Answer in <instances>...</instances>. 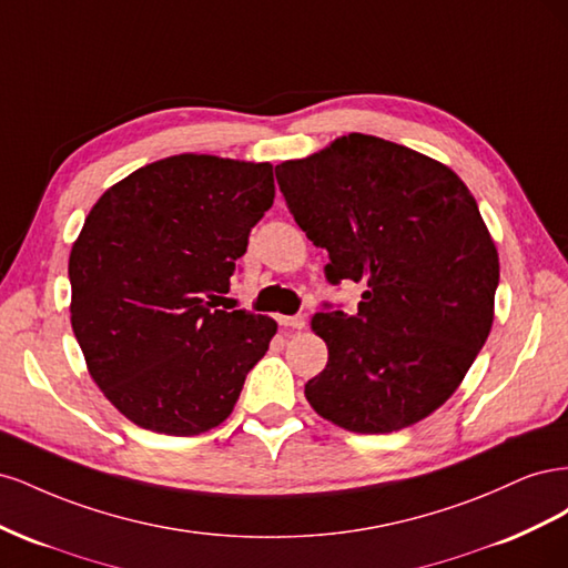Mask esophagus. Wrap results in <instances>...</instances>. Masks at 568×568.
Returning a JSON list of instances; mask_svg holds the SVG:
<instances>
[{
    "label": "esophagus",
    "mask_w": 568,
    "mask_h": 568,
    "mask_svg": "<svg viewBox=\"0 0 568 568\" xmlns=\"http://www.w3.org/2000/svg\"><path fill=\"white\" fill-rule=\"evenodd\" d=\"M277 320H280V324H282V326H291V329H305V324H307L305 315H291V317L280 315Z\"/></svg>",
    "instance_id": "obj_1"
}]
</instances>
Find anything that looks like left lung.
Masks as SVG:
<instances>
[{
  "instance_id": "8db88e82",
  "label": "left lung",
  "mask_w": 568,
  "mask_h": 568,
  "mask_svg": "<svg viewBox=\"0 0 568 568\" xmlns=\"http://www.w3.org/2000/svg\"><path fill=\"white\" fill-rule=\"evenodd\" d=\"M291 215L329 253L326 280L363 282L357 313L324 305L329 348L305 384L320 417L390 434L438 409L490 334L500 261L476 199L448 165L351 132L274 168Z\"/></svg>"
}]
</instances>
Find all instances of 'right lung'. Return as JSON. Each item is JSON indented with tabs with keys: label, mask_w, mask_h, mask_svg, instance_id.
Returning <instances> with one entry per match:
<instances>
[{
	"label": "right lung",
	"mask_w": 568,
	"mask_h": 568,
	"mask_svg": "<svg viewBox=\"0 0 568 568\" xmlns=\"http://www.w3.org/2000/svg\"><path fill=\"white\" fill-rule=\"evenodd\" d=\"M270 163L180 153L106 189L75 239L71 324L94 384L136 426L199 436L225 422L277 322L217 311Z\"/></svg>",
	"instance_id": "obj_1"
}]
</instances>
